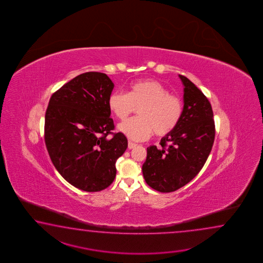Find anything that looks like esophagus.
Segmentation results:
<instances>
[{"instance_id": "1", "label": "esophagus", "mask_w": 263, "mask_h": 263, "mask_svg": "<svg viewBox=\"0 0 263 263\" xmlns=\"http://www.w3.org/2000/svg\"><path fill=\"white\" fill-rule=\"evenodd\" d=\"M136 144L135 143H133V142H130V141H129V144H128V147H129V149H133V148H134L135 146H136Z\"/></svg>"}]
</instances>
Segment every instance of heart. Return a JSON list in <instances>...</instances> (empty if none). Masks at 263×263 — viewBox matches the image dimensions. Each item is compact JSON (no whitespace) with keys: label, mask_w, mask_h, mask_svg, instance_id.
Returning a JSON list of instances; mask_svg holds the SVG:
<instances>
[{"label":"heart","mask_w":263,"mask_h":263,"mask_svg":"<svg viewBox=\"0 0 263 263\" xmlns=\"http://www.w3.org/2000/svg\"><path fill=\"white\" fill-rule=\"evenodd\" d=\"M108 106L116 118L124 120L139 109V117L118 125L129 139L141 141L151 134L163 137L177 129L182 116V101L156 80H142L129 85V92L115 91Z\"/></svg>","instance_id":"1"}]
</instances>
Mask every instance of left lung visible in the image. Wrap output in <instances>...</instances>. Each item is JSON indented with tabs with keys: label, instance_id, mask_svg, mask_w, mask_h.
<instances>
[{
	"label": "left lung",
	"instance_id": "1",
	"mask_svg": "<svg viewBox=\"0 0 263 263\" xmlns=\"http://www.w3.org/2000/svg\"><path fill=\"white\" fill-rule=\"evenodd\" d=\"M184 85L181 119L172 134L162 137L160 147H147L142 171L146 184L170 193L190 182L207 161L213 148L215 125L212 105L201 90L179 75Z\"/></svg>",
	"mask_w": 263,
	"mask_h": 263
}]
</instances>
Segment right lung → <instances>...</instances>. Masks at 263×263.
Returning <instances> with one entry per match:
<instances>
[{
	"label": "right lung",
	"mask_w": 263,
	"mask_h": 263,
	"mask_svg": "<svg viewBox=\"0 0 263 263\" xmlns=\"http://www.w3.org/2000/svg\"><path fill=\"white\" fill-rule=\"evenodd\" d=\"M112 88L105 73H83L52 94L45 115V144L51 162L67 182L85 192L112 184L117 160L128 147L123 134L112 133L108 99Z\"/></svg>",
	"instance_id": "1"
}]
</instances>
